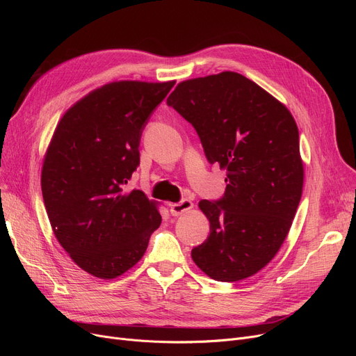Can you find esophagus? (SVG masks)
I'll return each instance as SVG.
<instances>
[{"label": "esophagus", "mask_w": 356, "mask_h": 356, "mask_svg": "<svg viewBox=\"0 0 356 356\" xmlns=\"http://www.w3.org/2000/svg\"><path fill=\"white\" fill-rule=\"evenodd\" d=\"M192 208H193L192 200L183 199V200L177 202V203H172V204H170V213H172L173 216H180V215H183L184 212L191 211Z\"/></svg>", "instance_id": "esophagus-1"}]
</instances>
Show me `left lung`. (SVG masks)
Instances as JSON below:
<instances>
[{
    "instance_id": "8db88e82",
    "label": "left lung",
    "mask_w": 356,
    "mask_h": 356,
    "mask_svg": "<svg viewBox=\"0 0 356 356\" xmlns=\"http://www.w3.org/2000/svg\"><path fill=\"white\" fill-rule=\"evenodd\" d=\"M167 105L189 121L211 164L227 170L216 202L200 200L211 232L192 250L218 282L264 268L290 231L303 191L298 128L284 104L236 72L180 82Z\"/></svg>"
}]
</instances>
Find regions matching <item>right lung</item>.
Wrapping results in <instances>:
<instances>
[{
    "instance_id": "right-lung-1",
    "label": "right lung",
    "mask_w": 356,
    "mask_h": 356,
    "mask_svg": "<svg viewBox=\"0 0 356 356\" xmlns=\"http://www.w3.org/2000/svg\"><path fill=\"white\" fill-rule=\"evenodd\" d=\"M173 86L106 83L72 105L54 129L42 167L46 212L59 244L93 277L133 268L160 227L157 203L125 184L140 164L148 117Z\"/></svg>"
}]
</instances>
